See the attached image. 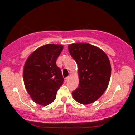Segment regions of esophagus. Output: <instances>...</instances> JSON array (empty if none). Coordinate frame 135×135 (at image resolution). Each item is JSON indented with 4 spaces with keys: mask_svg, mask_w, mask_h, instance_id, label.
<instances>
[{
    "mask_svg": "<svg viewBox=\"0 0 135 135\" xmlns=\"http://www.w3.org/2000/svg\"><path fill=\"white\" fill-rule=\"evenodd\" d=\"M69 78H70V77H69V76H68V77L65 78V82H66V81H67L68 80H69Z\"/></svg>",
    "mask_w": 135,
    "mask_h": 135,
    "instance_id": "esophagus-1",
    "label": "esophagus"
}]
</instances>
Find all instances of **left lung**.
<instances>
[{
	"label": "left lung",
	"mask_w": 135,
	"mask_h": 135,
	"mask_svg": "<svg viewBox=\"0 0 135 135\" xmlns=\"http://www.w3.org/2000/svg\"><path fill=\"white\" fill-rule=\"evenodd\" d=\"M78 65L79 85L72 93L78 103L88 104L96 101L108 88L111 65L107 54L89 43H73L68 46Z\"/></svg>",
	"instance_id": "obj_1"
}]
</instances>
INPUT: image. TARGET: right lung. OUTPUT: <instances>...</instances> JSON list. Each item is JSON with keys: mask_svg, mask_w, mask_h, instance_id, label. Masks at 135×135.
<instances>
[{"mask_svg": "<svg viewBox=\"0 0 135 135\" xmlns=\"http://www.w3.org/2000/svg\"><path fill=\"white\" fill-rule=\"evenodd\" d=\"M63 49L61 44L44 45L26 60L23 67L24 84L32 100L39 105L51 104L56 97L64 79L56 60Z\"/></svg>", "mask_w": 135, "mask_h": 135, "instance_id": "1", "label": "right lung"}]
</instances>
